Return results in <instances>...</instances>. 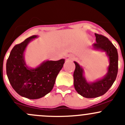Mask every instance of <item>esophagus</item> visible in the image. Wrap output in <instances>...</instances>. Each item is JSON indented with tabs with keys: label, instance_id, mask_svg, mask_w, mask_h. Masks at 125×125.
Here are the masks:
<instances>
[{
	"label": "esophagus",
	"instance_id": "esophagus-1",
	"mask_svg": "<svg viewBox=\"0 0 125 125\" xmlns=\"http://www.w3.org/2000/svg\"><path fill=\"white\" fill-rule=\"evenodd\" d=\"M65 59H66V60H74L75 59V57L73 55H68Z\"/></svg>",
	"mask_w": 125,
	"mask_h": 125
}]
</instances>
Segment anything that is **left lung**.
<instances>
[{
	"label": "left lung",
	"mask_w": 125,
	"mask_h": 125,
	"mask_svg": "<svg viewBox=\"0 0 125 125\" xmlns=\"http://www.w3.org/2000/svg\"><path fill=\"white\" fill-rule=\"evenodd\" d=\"M96 43L92 45L93 50L105 52L109 60L106 74L94 82L87 80L83 68L74 62L75 69L73 74L74 86L76 91L85 98H95L105 94L116 79L118 73V52L113 43L102 35L95 34Z\"/></svg>",
	"instance_id": "left-lung-1"
}]
</instances>
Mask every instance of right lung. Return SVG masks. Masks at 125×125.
Here are the masks:
<instances>
[{
	"label": "right lung",
	"instance_id": "right-lung-1",
	"mask_svg": "<svg viewBox=\"0 0 125 125\" xmlns=\"http://www.w3.org/2000/svg\"><path fill=\"white\" fill-rule=\"evenodd\" d=\"M37 37L36 35L31 36L14 46L6 66L7 76L12 88L20 95L29 99H40L52 90L65 60H48L36 68L29 67L24 53L28 44Z\"/></svg>",
	"mask_w": 125,
	"mask_h": 125
}]
</instances>
